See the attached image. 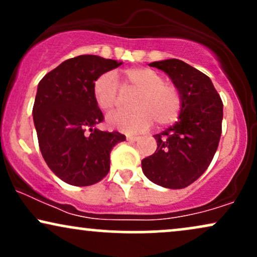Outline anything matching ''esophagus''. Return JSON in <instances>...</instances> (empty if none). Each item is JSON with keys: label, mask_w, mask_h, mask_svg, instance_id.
<instances>
[{"label": "esophagus", "mask_w": 257, "mask_h": 257, "mask_svg": "<svg viewBox=\"0 0 257 257\" xmlns=\"http://www.w3.org/2000/svg\"><path fill=\"white\" fill-rule=\"evenodd\" d=\"M139 137H134V135H126V140L128 141H138L139 140Z\"/></svg>", "instance_id": "obj_1"}]
</instances>
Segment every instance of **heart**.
Masks as SVG:
<instances>
[{"mask_svg": "<svg viewBox=\"0 0 257 257\" xmlns=\"http://www.w3.org/2000/svg\"><path fill=\"white\" fill-rule=\"evenodd\" d=\"M124 88H133L139 94L135 98L137 111H118L108 114L107 125L126 134L149 131L155 120L167 125L178 118L181 110V95L174 84L164 82L161 73L149 67H135L123 72ZM118 81L114 73L106 72L94 82L93 93L101 110L111 111L117 104Z\"/></svg>", "mask_w": 257, "mask_h": 257, "instance_id": "heart-1", "label": "heart"}]
</instances>
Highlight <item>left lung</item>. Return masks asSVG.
<instances>
[{
  "label": "left lung",
  "instance_id": "1",
  "mask_svg": "<svg viewBox=\"0 0 257 257\" xmlns=\"http://www.w3.org/2000/svg\"><path fill=\"white\" fill-rule=\"evenodd\" d=\"M149 66L166 72L181 95V110L173 126L155 135L157 150L141 161L145 176L166 188H185L210 164L221 137L223 105L208 76L179 59Z\"/></svg>",
  "mask_w": 257,
  "mask_h": 257
}]
</instances>
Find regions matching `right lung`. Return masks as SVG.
<instances>
[{
    "label": "right lung",
    "mask_w": 257,
    "mask_h": 257,
    "mask_svg": "<svg viewBox=\"0 0 257 257\" xmlns=\"http://www.w3.org/2000/svg\"><path fill=\"white\" fill-rule=\"evenodd\" d=\"M122 61L99 55L67 59L38 83L34 123L47 166L72 186L99 182L110 170V153L125 140L118 132H101L104 116L94 98V82Z\"/></svg>",
    "instance_id": "obj_1"
}]
</instances>
